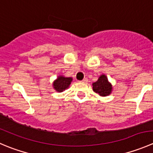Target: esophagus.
I'll use <instances>...</instances> for the list:
<instances>
[{
	"mask_svg": "<svg viewBox=\"0 0 153 153\" xmlns=\"http://www.w3.org/2000/svg\"><path fill=\"white\" fill-rule=\"evenodd\" d=\"M87 81H88V79H87V78H84V79L82 80V82H84V83H87Z\"/></svg>",
	"mask_w": 153,
	"mask_h": 153,
	"instance_id": "obj_1",
	"label": "esophagus"
}]
</instances>
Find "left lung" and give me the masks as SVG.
I'll list each match as a JSON object with an SVG mask.
<instances>
[{"instance_id":"8db88e82","label":"left lung","mask_w":153,"mask_h":153,"mask_svg":"<svg viewBox=\"0 0 153 153\" xmlns=\"http://www.w3.org/2000/svg\"><path fill=\"white\" fill-rule=\"evenodd\" d=\"M93 89L96 93L102 96H106L111 94L112 87L108 82V78L105 75H102L99 77L97 81L93 84Z\"/></svg>"}]
</instances>
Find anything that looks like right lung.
<instances>
[{
    "mask_svg": "<svg viewBox=\"0 0 153 153\" xmlns=\"http://www.w3.org/2000/svg\"><path fill=\"white\" fill-rule=\"evenodd\" d=\"M72 81V78H65L63 76H59L58 78L54 82L53 86L57 92H63L69 87Z\"/></svg>",
    "mask_w": 153,
    "mask_h": 153,
    "instance_id": "add662e5",
    "label": "right lung"
}]
</instances>
